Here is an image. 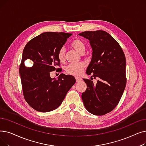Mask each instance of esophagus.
Segmentation results:
<instances>
[{
	"label": "esophagus",
	"mask_w": 146,
	"mask_h": 146,
	"mask_svg": "<svg viewBox=\"0 0 146 146\" xmlns=\"http://www.w3.org/2000/svg\"><path fill=\"white\" fill-rule=\"evenodd\" d=\"M75 78H76V80L77 82H79L82 80V78L80 77H76Z\"/></svg>",
	"instance_id": "34e87169"
}]
</instances>
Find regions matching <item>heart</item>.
Wrapping results in <instances>:
<instances>
[{
    "instance_id": "b5f03b06",
    "label": "heart",
    "mask_w": 146,
    "mask_h": 146,
    "mask_svg": "<svg viewBox=\"0 0 146 146\" xmlns=\"http://www.w3.org/2000/svg\"><path fill=\"white\" fill-rule=\"evenodd\" d=\"M71 46L81 54H84L85 52L86 46L85 43L83 41L79 39H74L72 42ZM66 49L64 47H62L59 49L57 54L58 59L60 62L64 61ZM85 67V64L83 62H80L78 63V64H71L66 67V72L68 74L73 76H79L82 73Z\"/></svg>"
}]
</instances>
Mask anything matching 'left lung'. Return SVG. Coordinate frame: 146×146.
Listing matches in <instances>:
<instances>
[{
	"mask_svg": "<svg viewBox=\"0 0 146 146\" xmlns=\"http://www.w3.org/2000/svg\"><path fill=\"white\" fill-rule=\"evenodd\" d=\"M79 35L90 40L92 49L86 74L92 73L91 78L98 79L96 85L90 79H83L87 88L82 98L89 112L104 115L117 106L125 90V55L118 42L105 31H87Z\"/></svg>",
	"mask_w": 146,
	"mask_h": 146,
	"instance_id": "left-lung-1",
	"label": "left lung"
}]
</instances>
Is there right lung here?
Returning a JSON list of instances; mask_svg holds the SVG:
<instances>
[{"instance_id":"1","label":"right lung","mask_w":146,"mask_h":146,"mask_svg":"<svg viewBox=\"0 0 146 146\" xmlns=\"http://www.w3.org/2000/svg\"><path fill=\"white\" fill-rule=\"evenodd\" d=\"M72 35L45 32L30 40L24 47L20 66L23 92L26 102L38 111L48 112L58 108L75 84L73 76L61 73L58 79H54L49 73L60 66L58 52ZM27 59L33 61L31 68L25 66Z\"/></svg>"}]
</instances>
